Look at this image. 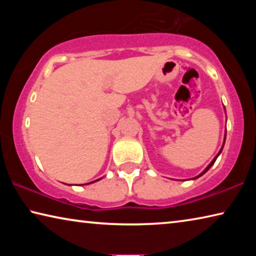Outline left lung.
Returning a JSON list of instances; mask_svg holds the SVG:
<instances>
[{"label": "left lung", "instance_id": "1", "mask_svg": "<svg viewBox=\"0 0 256 256\" xmlns=\"http://www.w3.org/2000/svg\"><path fill=\"white\" fill-rule=\"evenodd\" d=\"M224 140H226V136H224ZM222 148H224V146H222ZM222 150H220V151H219V154H220V152H222ZM219 154L216 156V157H214V160H212V162H210V164H209V166H208V167L206 168V170H203V172H202V174H200V175H198V177H200V176H202L203 174H204V172H206L208 170H210V167L212 166V164H214V162H216V158H218V156H219ZM198 177H196V178H198Z\"/></svg>", "mask_w": 256, "mask_h": 256}]
</instances>
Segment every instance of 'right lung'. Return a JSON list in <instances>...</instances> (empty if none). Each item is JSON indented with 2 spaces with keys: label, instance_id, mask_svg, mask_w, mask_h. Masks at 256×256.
Segmentation results:
<instances>
[{
  "label": "right lung",
  "instance_id": "obj_1",
  "mask_svg": "<svg viewBox=\"0 0 256 256\" xmlns=\"http://www.w3.org/2000/svg\"><path fill=\"white\" fill-rule=\"evenodd\" d=\"M97 180H94V182H97ZM92 183H94V182H92Z\"/></svg>",
  "mask_w": 256,
  "mask_h": 256
}]
</instances>
